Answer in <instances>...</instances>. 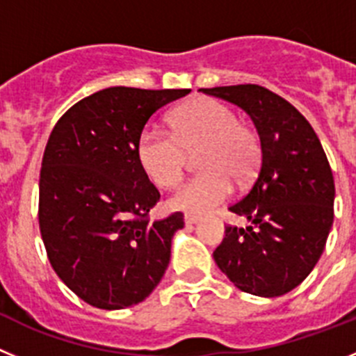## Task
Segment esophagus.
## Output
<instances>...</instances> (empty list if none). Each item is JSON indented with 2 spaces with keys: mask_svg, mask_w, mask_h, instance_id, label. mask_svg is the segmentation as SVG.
<instances>
[{
  "mask_svg": "<svg viewBox=\"0 0 356 356\" xmlns=\"http://www.w3.org/2000/svg\"><path fill=\"white\" fill-rule=\"evenodd\" d=\"M198 222H200V218L198 216H193V214H186V218H184L186 225H195V223H198Z\"/></svg>",
  "mask_w": 356,
  "mask_h": 356,
  "instance_id": "1",
  "label": "esophagus"
}]
</instances>
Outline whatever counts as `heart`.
Listing matches in <instances>:
<instances>
[{
  "label": "heart",
  "instance_id": "obj_1",
  "mask_svg": "<svg viewBox=\"0 0 356 356\" xmlns=\"http://www.w3.org/2000/svg\"><path fill=\"white\" fill-rule=\"evenodd\" d=\"M170 131L145 127L136 142V158L150 181L170 190L184 174V152L201 149L197 168L202 174L172 195L174 209L209 213L230 197V179L243 184L255 174L261 152L257 136L223 102L209 97L186 102L170 115Z\"/></svg>",
  "mask_w": 356,
  "mask_h": 356
}]
</instances>
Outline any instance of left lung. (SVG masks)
Returning a JSON list of instances; mask_svg holds the SVG:
<instances>
[{"label":"left lung","instance_id":"8db88e82","mask_svg":"<svg viewBox=\"0 0 356 356\" xmlns=\"http://www.w3.org/2000/svg\"><path fill=\"white\" fill-rule=\"evenodd\" d=\"M252 117L261 138L254 186L229 211L250 225L225 227L213 252L245 293L275 298L300 286L325 250L334 223V174L318 134L296 108L259 85L200 88Z\"/></svg>","mask_w":356,"mask_h":356}]
</instances>
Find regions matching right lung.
<instances>
[{"label": "right lung", "mask_w": 356, "mask_h": 356, "mask_svg": "<svg viewBox=\"0 0 356 356\" xmlns=\"http://www.w3.org/2000/svg\"><path fill=\"white\" fill-rule=\"evenodd\" d=\"M190 92L111 86L76 102L51 131L38 182L40 236L53 270L88 305H136L168 268L184 218L149 220L159 191L136 142L156 111Z\"/></svg>", "instance_id": "obj_1"}]
</instances>
